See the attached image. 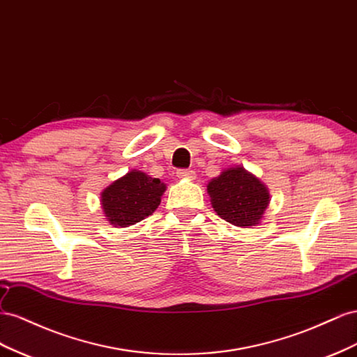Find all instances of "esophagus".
Listing matches in <instances>:
<instances>
[{
    "label": "esophagus",
    "mask_w": 357,
    "mask_h": 357,
    "mask_svg": "<svg viewBox=\"0 0 357 357\" xmlns=\"http://www.w3.org/2000/svg\"><path fill=\"white\" fill-rule=\"evenodd\" d=\"M176 175L179 179H188V181H195L196 179V172L190 170V169H181L176 172Z\"/></svg>",
    "instance_id": "esophagus-1"
}]
</instances>
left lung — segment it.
<instances>
[{"label":"left lung","mask_w":357,"mask_h":357,"mask_svg":"<svg viewBox=\"0 0 357 357\" xmlns=\"http://www.w3.org/2000/svg\"><path fill=\"white\" fill-rule=\"evenodd\" d=\"M206 187L217 215L236 227L259 226L271 203L268 187L242 166L224 169Z\"/></svg>","instance_id":"8db88e82"}]
</instances>
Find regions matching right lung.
Returning <instances> with one entry per match:
<instances>
[{
    "label": "right lung",
    "instance_id": "1",
    "mask_svg": "<svg viewBox=\"0 0 357 357\" xmlns=\"http://www.w3.org/2000/svg\"><path fill=\"white\" fill-rule=\"evenodd\" d=\"M166 184L145 172L130 170L101 191V208L114 227H128L152 215L158 208Z\"/></svg>",
    "mask_w": 357,
    "mask_h": 357
}]
</instances>
